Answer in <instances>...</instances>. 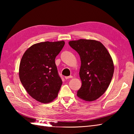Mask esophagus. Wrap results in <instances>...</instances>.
Returning <instances> with one entry per match:
<instances>
[{
	"label": "esophagus",
	"instance_id": "obj_1",
	"mask_svg": "<svg viewBox=\"0 0 134 134\" xmlns=\"http://www.w3.org/2000/svg\"><path fill=\"white\" fill-rule=\"evenodd\" d=\"M72 76H65V79H68L69 78H72Z\"/></svg>",
	"mask_w": 134,
	"mask_h": 134
}]
</instances>
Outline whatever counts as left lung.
Here are the masks:
<instances>
[{
    "label": "left lung",
    "mask_w": 134,
    "mask_h": 134,
    "mask_svg": "<svg viewBox=\"0 0 134 134\" xmlns=\"http://www.w3.org/2000/svg\"><path fill=\"white\" fill-rule=\"evenodd\" d=\"M81 58L79 76L82 86L77 92L79 98L92 101L103 94L113 77L114 65L110 54L101 42L80 39L69 42Z\"/></svg>",
    "instance_id": "8db88e82"
}]
</instances>
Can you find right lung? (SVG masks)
Instances as JSON below:
<instances>
[{
  "instance_id": "right-lung-1",
  "label": "right lung",
  "mask_w": 134,
  "mask_h": 134,
  "mask_svg": "<svg viewBox=\"0 0 134 134\" xmlns=\"http://www.w3.org/2000/svg\"><path fill=\"white\" fill-rule=\"evenodd\" d=\"M63 41L42 42L26 50L19 65L20 81L28 94L42 103L57 97L62 85L55 58L63 48Z\"/></svg>"
}]
</instances>
